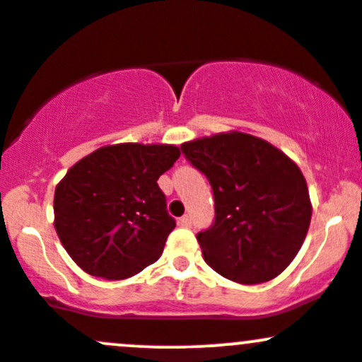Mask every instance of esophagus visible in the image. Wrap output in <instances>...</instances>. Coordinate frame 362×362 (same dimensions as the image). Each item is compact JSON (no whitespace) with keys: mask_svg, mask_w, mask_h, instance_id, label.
Wrapping results in <instances>:
<instances>
[{"mask_svg":"<svg viewBox=\"0 0 362 362\" xmlns=\"http://www.w3.org/2000/svg\"><path fill=\"white\" fill-rule=\"evenodd\" d=\"M180 224L182 228H189V226H192V217H189V216L180 217Z\"/></svg>","mask_w":362,"mask_h":362,"instance_id":"esophagus-1","label":"esophagus"}]
</instances>
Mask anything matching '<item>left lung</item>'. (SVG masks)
<instances>
[{"mask_svg": "<svg viewBox=\"0 0 362 362\" xmlns=\"http://www.w3.org/2000/svg\"><path fill=\"white\" fill-rule=\"evenodd\" d=\"M181 150L207 176L216 202V221L197 235L205 262L242 285L281 274L313 216L298 165L266 139L240 131L186 141Z\"/></svg>", "mask_w": 362, "mask_h": 362, "instance_id": "left-lung-1", "label": "left lung"}]
</instances>
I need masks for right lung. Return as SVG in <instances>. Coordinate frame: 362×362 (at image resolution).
Returning <instances> with one entry per match:
<instances>
[{
	"label": "right lung",
	"instance_id": "right-lung-1",
	"mask_svg": "<svg viewBox=\"0 0 362 362\" xmlns=\"http://www.w3.org/2000/svg\"><path fill=\"white\" fill-rule=\"evenodd\" d=\"M180 155L174 145L119 143L67 170L55 189V229L81 269L126 279L160 257L176 221L157 180Z\"/></svg>",
	"mask_w": 362,
	"mask_h": 362
}]
</instances>
